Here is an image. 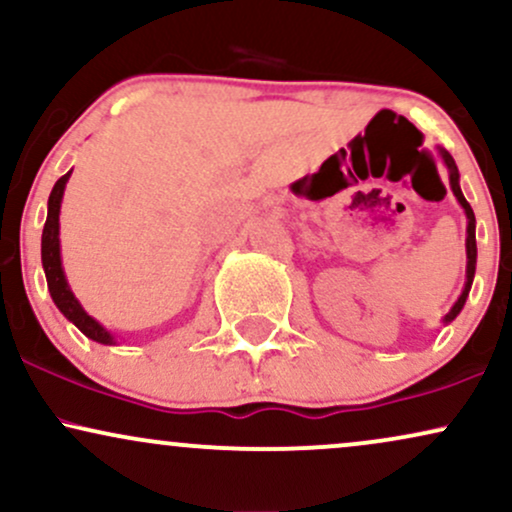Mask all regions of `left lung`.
Segmentation results:
<instances>
[{
    "label": "left lung",
    "mask_w": 512,
    "mask_h": 512,
    "mask_svg": "<svg viewBox=\"0 0 512 512\" xmlns=\"http://www.w3.org/2000/svg\"><path fill=\"white\" fill-rule=\"evenodd\" d=\"M439 152H441V157H443V164L448 166V178H451V188H453V195L458 197L460 207L465 209V217H467V240H465V248H467V272H465V274H467V281H465V288H463V293H460L458 303H455V305L451 307V312H448V315L443 317V324H448V322H453V319L460 315V310H463V305H465L467 295H470L472 279H474V267H477V238H474V212H472L470 202L465 200L463 190H460V183H458V181H460L458 166H455L453 157L448 155L446 150H441V147H439Z\"/></svg>",
    "instance_id": "1"
}]
</instances>
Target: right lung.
<instances>
[{"mask_svg": "<svg viewBox=\"0 0 512 512\" xmlns=\"http://www.w3.org/2000/svg\"><path fill=\"white\" fill-rule=\"evenodd\" d=\"M69 176L71 171L54 183L52 193H49V202H47V221H45V229H42V267H45L47 288H49V295H52L54 305L61 310V315L69 319V322L76 324L85 336L97 343H104V346H114L116 343L114 336L109 334L97 319H92L83 307H80L76 295L71 293L69 281H66L64 267H61L59 212H61V197H64V188L66 183H69Z\"/></svg>", "mask_w": 512, "mask_h": 512, "instance_id": "obj_1", "label": "right lung"}]
</instances>
